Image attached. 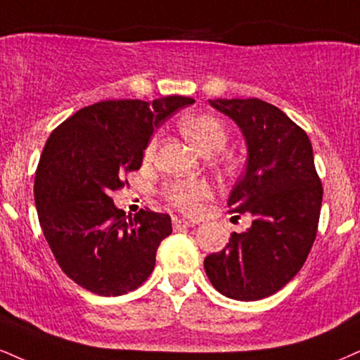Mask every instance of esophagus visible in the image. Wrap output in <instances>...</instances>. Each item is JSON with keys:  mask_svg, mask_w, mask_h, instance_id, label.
Here are the masks:
<instances>
[{"mask_svg": "<svg viewBox=\"0 0 360 360\" xmlns=\"http://www.w3.org/2000/svg\"><path fill=\"white\" fill-rule=\"evenodd\" d=\"M191 226H194L193 221H188V219H183V218H177V216L172 218V228H174V231H179V229L191 228Z\"/></svg>", "mask_w": 360, "mask_h": 360, "instance_id": "34e87169", "label": "esophagus"}]
</instances>
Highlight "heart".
I'll return each instance as SVG.
<instances>
[{
  "label": "heart",
  "instance_id": "b5f03b06",
  "mask_svg": "<svg viewBox=\"0 0 360 360\" xmlns=\"http://www.w3.org/2000/svg\"><path fill=\"white\" fill-rule=\"evenodd\" d=\"M184 136L202 154H214L224 149L228 142V131L216 115L199 114L184 119L181 122ZM158 141L153 139L147 146L146 154L153 155ZM211 186L201 179H177L171 181L164 188V196L172 206L184 213H196L206 199L211 198Z\"/></svg>",
  "mask_w": 360,
  "mask_h": 360
}]
</instances>
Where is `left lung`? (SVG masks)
<instances>
[{
  "instance_id": "obj_1",
  "label": "left lung",
  "mask_w": 360,
  "mask_h": 360,
  "mask_svg": "<svg viewBox=\"0 0 360 360\" xmlns=\"http://www.w3.org/2000/svg\"><path fill=\"white\" fill-rule=\"evenodd\" d=\"M246 142L245 174L228 198L231 213L253 223L205 258L213 287L233 300L274 295L304 266L317 236L322 184L310 139L278 107L259 98H214Z\"/></svg>"
}]
</instances>
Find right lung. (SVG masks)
<instances>
[{
  "label": "right lung",
  "mask_w": 360,
  "mask_h": 360,
  "mask_svg": "<svg viewBox=\"0 0 360 360\" xmlns=\"http://www.w3.org/2000/svg\"><path fill=\"white\" fill-rule=\"evenodd\" d=\"M191 97L103 101L84 107L50 134L34 174V205L60 268L102 297L136 290L153 274L171 216H125L110 193L142 166L150 136Z\"/></svg>",
  "instance_id": "obj_1"
}]
</instances>
